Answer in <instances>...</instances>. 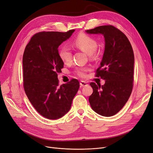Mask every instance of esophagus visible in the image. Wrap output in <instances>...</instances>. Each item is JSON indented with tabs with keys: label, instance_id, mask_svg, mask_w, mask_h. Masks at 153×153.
<instances>
[{
	"label": "esophagus",
	"instance_id": "obj_1",
	"mask_svg": "<svg viewBox=\"0 0 153 153\" xmlns=\"http://www.w3.org/2000/svg\"><path fill=\"white\" fill-rule=\"evenodd\" d=\"M80 86H81V87L86 86H88V83H87L86 82H85V81H81V82H80Z\"/></svg>",
	"mask_w": 153,
	"mask_h": 153
}]
</instances>
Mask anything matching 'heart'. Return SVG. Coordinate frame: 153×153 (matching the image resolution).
Listing matches in <instances>:
<instances>
[{"label": "heart", "mask_w": 153, "mask_h": 153, "mask_svg": "<svg viewBox=\"0 0 153 153\" xmlns=\"http://www.w3.org/2000/svg\"><path fill=\"white\" fill-rule=\"evenodd\" d=\"M75 48L81 50L88 54L90 58H94L97 56V48L98 43L96 39L85 33H80L73 41ZM59 55L61 60L65 64H68L72 59V53L71 49L66 46H62L59 51ZM88 69L84 67L77 68L75 71L76 74L81 77L86 76Z\"/></svg>", "instance_id": "heart-1"}]
</instances>
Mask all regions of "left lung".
<instances>
[{
  "mask_svg": "<svg viewBox=\"0 0 153 153\" xmlns=\"http://www.w3.org/2000/svg\"><path fill=\"white\" fill-rule=\"evenodd\" d=\"M89 34H102L105 48L96 77L105 84L91 82L93 93L89 98L92 109L100 115H115L126 105L133 89L134 55L127 37L112 25L100 26L86 31Z\"/></svg>",
  "mask_w": 153,
  "mask_h": 153,
  "instance_id": "1",
  "label": "left lung"
}]
</instances>
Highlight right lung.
<instances>
[{
  "label": "right lung",
  "mask_w": 153,
  "mask_h": 153,
  "mask_svg": "<svg viewBox=\"0 0 153 153\" xmlns=\"http://www.w3.org/2000/svg\"><path fill=\"white\" fill-rule=\"evenodd\" d=\"M74 31L37 33L31 37L23 53L25 93L35 110L48 119L56 120L66 114L79 88L76 79L60 86L57 78V73L64 67L59 46Z\"/></svg>",
  "instance_id": "add662e5"
}]
</instances>
